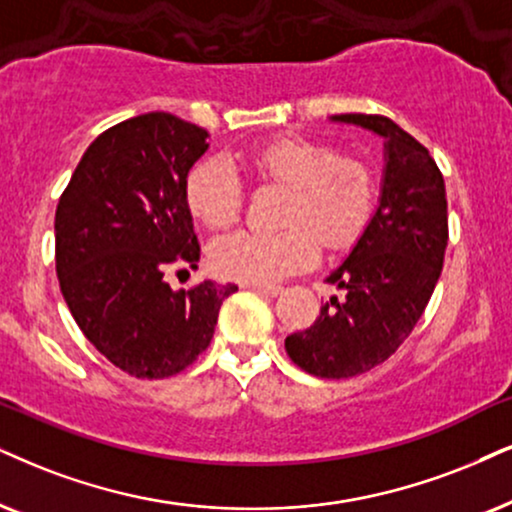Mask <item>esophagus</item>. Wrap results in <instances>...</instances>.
I'll list each match as a JSON object with an SVG mask.
<instances>
[{"instance_id": "34e87169", "label": "esophagus", "mask_w": 512, "mask_h": 512, "mask_svg": "<svg viewBox=\"0 0 512 512\" xmlns=\"http://www.w3.org/2000/svg\"><path fill=\"white\" fill-rule=\"evenodd\" d=\"M250 288L264 297H278L283 293V286H276V283H252Z\"/></svg>"}]
</instances>
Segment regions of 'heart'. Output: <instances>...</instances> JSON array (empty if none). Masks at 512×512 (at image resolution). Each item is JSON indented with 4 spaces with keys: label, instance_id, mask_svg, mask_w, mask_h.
<instances>
[{
    "label": "heart",
    "instance_id": "b5f03b06",
    "mask_svg": "<svg viewBox=\"0 0 512 512\" xmlns=\"http://www.w3.org/2000/svg\"><path fill=\"white\" fill-rule=\"evenodd\" d=\"M250 167L264 184L288 186L283 231L241 229L217 238L210 264L219 276L269 283L309 269L319 241L345 250L364 236L378 205V179L366 160L326 141L274 139L252 151ZM186 203L208 229H226L245 208V184L231 160L215 155L196 165L186 181Z\"/></svg>",
    "mask_w": 512,
    "mask_h": 512
}]
</instances>
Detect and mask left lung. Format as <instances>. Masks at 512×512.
<instances>
[{
    "mask_svg": "<svg viewBox=\"0 0 512 512\" xmlns=\"http://www.w3.org/2000/svg\"><path fill=\"white\" fill-rule=\"evenodd\" d=\"M385 137L383 196L375 215L326 278L342 293L321 307L307 331L286 338V352L316 378H354L383 364L409 338L444 267L449 241L444 177L428 148L385 115L345 113Z\"/></svg>",
    "mask_w": 512,
    "mask_h": 512,
    "instance_id": "1",
    "label": "left lung"
}]
</instances>
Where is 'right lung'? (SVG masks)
<instances>
[{
	"mask_svg": "<svg viewBox=\"0 0 512 512\" xmlns=\"http://www.w3.org/2000/svg\"><path fill=\"white\" fill-rule=\"evenodd\" d=\"M208 132L172 113H144L99 134L56 208V274L92 345L134 378L160 380L205 352L234 283L172 290L170 267L196 269L200 243L186 177Z\"/></svg>",
	"mask_w": 512,
	"mask_h": 512,
	"instance_id": "add662e5",
	"label": "right lung"
}]
</instances>
